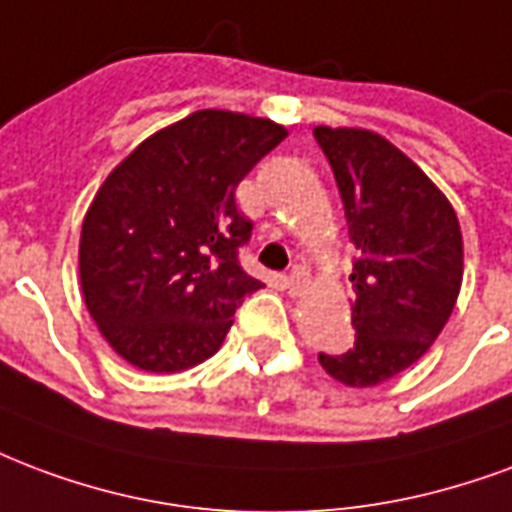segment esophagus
Here are the masks:
<instances>
[{"label":"esophagus","mask_w":512,"mask_h":512,"mask_svg":"<svg viewBox=\"0 0 512 512\" xmlns=\"http://www.w3.org/2000/svg\"><path fill=\"white\" fill-rule=\"evenodd\" d=\"M309 287V276H306L304 268H293L290 274H287V290L293 295H301Z\"/></svg>","instance_id":"34e87169"}]
</instances>
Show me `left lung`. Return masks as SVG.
<instances>
[{"mask_svg":"<svg viewBox=\"0 0 512 512\" xmlns=\"http://www.w3.org/2000/svg\"><path fill=\"white\" fill-rule=\"evenodd\" d=\"M344 203L355 344L320 352L347 388H372L426 355L464 279V241L450 200L391 140L361 127H314Z\"/></svg>","mask_w":512,"mask_h":512,"instance_id":"left-lung-1","label":"left lung"}]
</instances>
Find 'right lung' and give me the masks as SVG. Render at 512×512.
<instances>
[{
    "label": "right lung",
    "mask_w": 512,
    "mask_h": 512,
    "mask_svg": "<svg viewBox=\"0 0 512 512\" xmlns=\"http://www.w3.org/2000/svg\"><path fill=\"white\" fill-rule=\"evenodd\" d=\"M285 138L271 119L195 111L102 181L81 227V290L105 342L135 369L173 374L211 358L244 295L263 287L238 266L252 222L236 187Z\"/></svg>",
    "instance_id": "add662e5"
}]
</instances>
